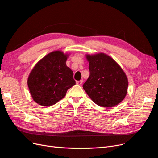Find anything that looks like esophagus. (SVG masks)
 Here are the masks:
<instances>
[{"label":"esophagus","instance_id":"esophagus-1","mask_svg":"<svg viewBox=\"0 0 158 158\" xmlns=\"http://www.w3.org/2000/svg\"><path fill=\"white\" fill-rule=\"evenodd\" d=\"M83 83V80H80V81H76V84L78 85H81Z\"/></svg>","mask_w":158,"mask_h":158}]
</instances>
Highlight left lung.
Instances as JSON below:
<instances>
[{
    "instance_id": "8db88e82",
    "label": "left lung",
    "mask_w": 158,
    "mask_h": 158,
    "mask_svg": "<svg viewBox=\"0 0 158 158\" xmlns=\"http://www.w3.org/2000/svg\"><path fill=\"white\" fill-rule=\"evenodd\" d=\"M90 75L83 87L97 105L111 108L123 100L127 93L128 79L115 61L105 53L86 54Z\"/></svg>"
}]
</instances>
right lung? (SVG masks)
Wrapping results in <instances>:
<instances>
[{
	"mask_svg": "<svg viewBox=\"0 0 158 158\" xmlns=\"http://www.w3.org/2000/svg\"><path fill=\"white\" fill-rule=\"evenodd\" d=\"M69 54L54 50L40 59L30 72L27 85L33 100L43 106L55 104L75 85L73 71L66 65Z\"/></svg>",
	"mask_w": 158,
	"mask_h": 158,
	"instance_id": "right-lung-1",
	"label": "right lung"
}]
</instances>
